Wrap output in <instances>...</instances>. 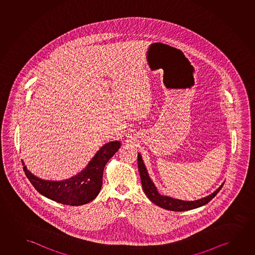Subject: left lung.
<instances>
[{
	"mask_svg": "<svg viewBox=\"0 0 255 255\" xmlns=\"http://www.w3.org/2000/svg\"><path fill=\"white\" fill-rule=\"evenodd\" d=\"M137 167H138V171L141 178L142 188L144 190L145 195L153 203L170 211H188L194 208H200L201 206L208 204L213 198H215L216 194L220 192V190L224 186V184H222L216 192L200 200H194V201L176 200L170 197L161 195L159 192H157L156 187L150 179L145 165L142 161L141 155L139 153H137Z\"/></svg>",
	"mask_w": 255,
	"mask_h": 255,
	"instance_id": "1",
	"label": "left lung"
}]
</instances>
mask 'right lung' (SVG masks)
I'll return each mask as SVG.
<instances>
[{
  "instance_id": "add662e5",
  "label": "right lung",
  "mask_w": 255,
  "mask_h": 255,
  "mask_svg": "<svg viewBox=\"0 0 255 255\" xmlns=\"http://www.w3.org/2000/svg\"><path fill=\"white\" fill-rule=\"evenodd\" d=\"M120 142L113 141L103 145L94 155L86 169L79 175L67 180L45 181L33 176L24 167V171L30 183L43 196L58 203L81 206L94 200L101 191L103 170L107 162L120 148Z\"/></svg>"
}]
</instances>
